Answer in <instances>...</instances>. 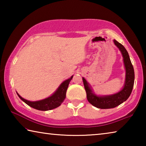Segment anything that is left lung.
I'll return each instance as SVG.
<instances>
[{
    "label": "left lung",
    "instance_id": "obj_1",
    "mask_svg": "<svg viewBox=\"0 0 146 146\" xmlns=\"http://www.w3.org/2000/svg\"><path fill=\"white\" fill-rule=\"evenodd\" d=\"M113 42L122 53L125 70V82L122 90L112 95H97L93 91L92 88L88 81L82 77L88 102L93 106L99 109L114 108L125 102L129 97L134 85L135 72L129 54L120 43L118 42L116 40H113Z\"/></svg>",
    "mask_w": 146,
    "mask_h": 146
}]
</instances>
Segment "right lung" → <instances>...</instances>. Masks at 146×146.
<instances>
[{
    "mask_svg": "<svg viewBox=\"0 0 146 146\" xmlns=\"http://www.w3.org/2000/svg\"><path fill=\"white\" fill-rule=\"evenodd\" d=\"M73 75L71 76L70 78L64 80L52 95L42 100L38 101H29L24 99L17 92V93L19 97L23 102L34 109L40 111H49L53 110V109L60 106L61 104L64 102V99L66 98V94L69 84H70L71 79L73 78Z\"/></svg>",
    "mask_w": 146,
    "mask_h": 146,
    "instance_id": "add662e5",
    "label": "right lung"
}]
</instances>
